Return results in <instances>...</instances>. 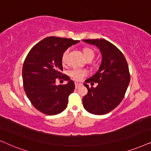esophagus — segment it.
Segmentation results:
<instances>
[{"mask_svg":"<svg viewBox=\"0 0 151 151\" xmlns=\"http://www.w3.org/2000/svg\"><path fill=\"white\" fill-rule=\"evenodd\" d=\"M74 84H75V88H79V87H80V86H82V84H81V83H77V82H76V83H74Z\"/></svg>","mask_w":151,"mask_h":151,"instance_id":"obj_1","label":"esophagus"}]
</instances>
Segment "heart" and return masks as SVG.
I'll return each mask as SVG.
<instances>
[{
  "label": "heart",
  "mask_w": 151,
  "mask_h": 151,
  "mask_svg": "<svg viewBox=\"0 0 151 151\" xmlns=\"http://www.w3.org/2000/svg\"><path fill=\"white\" fill-rule=\"evenodd\" d=\"M83 51L84 56H85L86 59H93L94 57V52L92 49H90L89 47H85L83 48ZM68 52H69V50H66L63 53V55H62L61 61L63 64H65L66 63V61H67ZM68 74H69L70 77H71L74 80H76V81H81V80L83 79L84 77L88 75V71L86 70L81 69V68H74L68 72Z\"/></svg>",
  "instance_id": "1"
}]
</instances>
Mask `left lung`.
<instances>
[{"instance_id": "left-lung-1", "label": "left lung", "mask_w": 151, "mask_h": 151, "mask_svg": "<svg viewBox=\"0 0 151 151\" xmlns=\"http://www.w3.org/2000/svg\"><path fill=\"white\" fill-rule=\"evenodd\" d=\"M83 41L99 48L102 56L98 71L86 79L83 85L88 93L83 98V105L90 113L107 114L121 103L130 83V76L127 61L122 52L105 39H85ZM97 83L96 88L87 84Z\"/></svg>"}]
</instances>
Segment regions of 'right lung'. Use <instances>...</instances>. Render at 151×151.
Returning <instances> with one entry per match:
<instances>
[{"label": "right lung", "instance_id": "add662e5", "mask_svg": "<svg viewBox=\"0 0 151 151\" xmlns=\"http://www.w3.org/2000/svg\"><path fill=\"white\" fill-rule=\"evenodd\" d=\"M79 41L49 37L30 50L23 66V87L32 105L47 115L61 113L68 106V96L74 91V83L63 74L61 57L68 47ZM68 81L57 86L55 79Z\"/></svg>", "mask_w": 151, "mask_h": 151}]
</instances>
